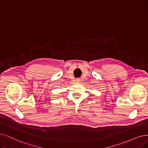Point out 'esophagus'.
Here are the masks:
<instances>
[{"instance_id": "34e87169", "label": "esophagus", "mask_w": 148, "mask_h": 148, "mask_svg": "<svg viewBox=\"0 0 148 148\" xmlns=\"http://www.w3.org/2000/svg\"><path fill=\"white\" fill-rule=\"evenodd\" d=\"M80 79H76V82H80Z\"/></svg>"}]
</instances>
